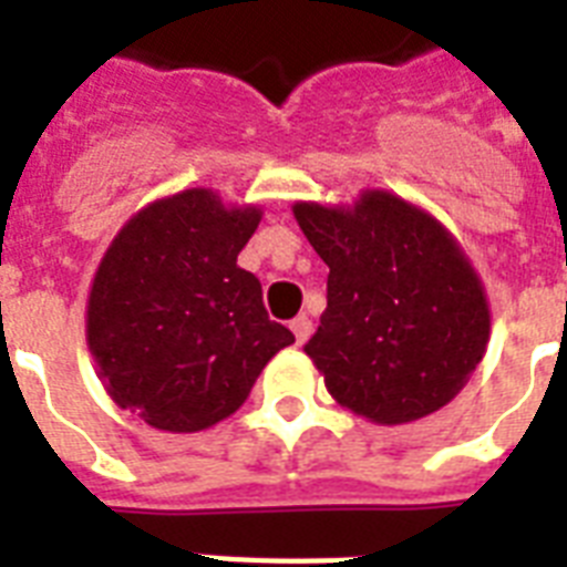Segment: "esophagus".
<instances>
[{
	"instance_id": "34e87169",
	"label": "esophagus",
	"mask_w": 567,
	"mask_h": 567,
	"mask_svg": "<svg viewBox=\"0 0 567 567\" xmlns=\"http://www.w3.org/2000/svg\"><path fill=\"white\" fill-rule=\"evenodd\" d=\"M291 332L293 338H297V344H306L311 336V320L306 318V315H300V318L291 320Z\"/></svg>"
}]
</instances>
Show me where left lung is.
Here are the masks:
<instances>
[{
    "mask_svg": "<svg viewBox=\"0 0 567 567\" xmlns=\"http://www.w3.org/2000/svg\"><path fill=\"white\" fill-rule=\"evenodd\" d=\"M329 267L327 311L306 344L329 394L373 423L439 412L483 362L492 315L480 276L432 214L388 190L353 205L297 203Z\"/></svg>",
    "mask_w": 567,
    "mask_h": 567,
    "instance_id": "obj_1",
    "label": "left lung"
}]
</instances>
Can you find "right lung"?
<instances>
[{
  "mask_svg": "<svg viewBox=\"0 0 567 567\" xmlns=\"http://www.w3.org/2000/svg\"><path fill=\"white\" fill-rule=\"evenodd\" d=\"M258 220L256 205L190 188L141 208L111 240L87 297V347L120 409L164 432L208 430L293 344L238 267Z\"/></svg>",
  "mask_w": 567,
  "mask_h": 567,
  "instance_id": "obj_1",
  "label": "right lung"
}]
</instances>
